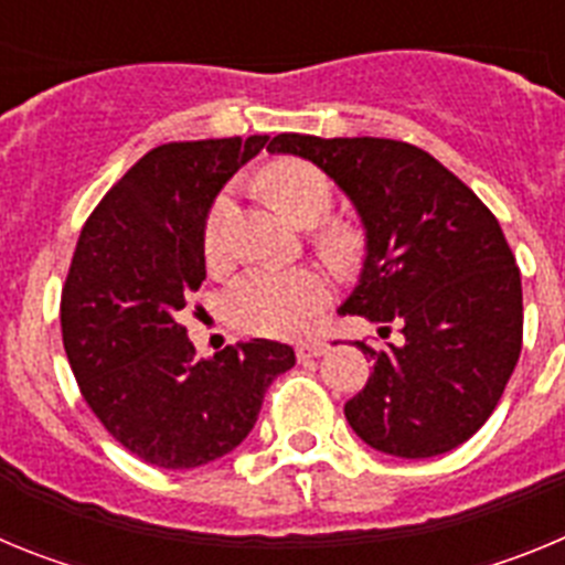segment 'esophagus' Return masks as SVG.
<instances>
[{
    "mask_svg": "<svg viewBox=\"0 0 565 565\" xmlns=\"http://www.w3.org/2000/svg\"><path fill=\"white\" fill-rule=\"evenodd\" d=\"M326 351H328V344L319 342V339H306V342H297V359H299V362L322 356Z\"/></svg>",
    "mask_w": 565,
    "mask_h": 565,
    "instance_id": "1",
    "label": "esophagus"
}]
</instances>
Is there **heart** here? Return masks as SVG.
<instances>
[{
  "label": "heart",
  "instance_id": "1",
  "mask_svg": "<svg viewBox=\"0 0 565 565\" xmlns=\"http://www.w3.org/2000/svg\"><path fill=\"white\" fill-rule=\"evenodd\" d=\"M259 189L266 201L299 226L322 221L333 203V183L326 172L302 158H279L263 167ZM228 201L217 198L203 228L206 257L221 254V226ZM317 243L337 263L356 254L359 237L344 223L319 228ZM328 302V279L313 268H259L239 277L226 294V317L234 328L259 337H294Z\"/></svg>",
  "mask_w": 565,
  "mask_h": 565
}]
</instances>
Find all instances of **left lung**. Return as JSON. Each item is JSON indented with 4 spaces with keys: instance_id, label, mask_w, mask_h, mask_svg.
I'll return each instance as SVG.
<instances>
[{
    "instance_id": "left-lung-1",
    "label": "left lung",
    "mask_w": 565,
    "mask_h": 565,
    "mask_svg": "<svg viewBox=\"0 0 565 565\" xmlns=\"http://www.w3.org/2000/svg\"><path fill=\"white\" fill-rule=\"evenodd\" d=\"M268 152L317 163L356 206L367 239L342 313L402 328L382 351L356 342L373 371L344 418L373 450L433 458L481 430L523 342L515 254L495 214L430 152L391 138L282 132Z\"/></svg>"
}]
</instances>
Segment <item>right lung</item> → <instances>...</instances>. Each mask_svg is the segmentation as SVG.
Returning <instances> with one entry per match:
<instances>
[{
	"label": "right lung",
	"mask_w": 565,
	"mask_h": 565,
	"mask_svg": "<svg viewBox=\"0 0 565 565\" xmlns=\"http://www.w3.org/2000/svg\"><path fill=\"white\" fill-rule=\"evenodd\" d=\"M268 135L154 147L89 214L62 288V339L84 402L132 456L163 469L223 458L252 433L291 344L201 359L181 317L206 279L214 198Z\"/></svg>",
	"instance_id": "right-lung-1"
}]
</instances>
